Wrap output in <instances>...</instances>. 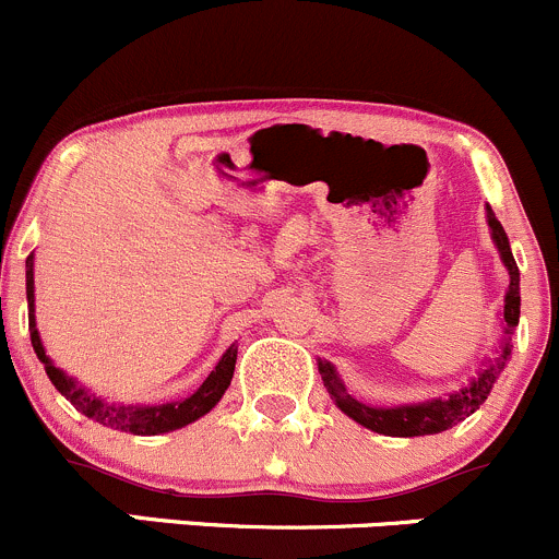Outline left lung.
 <instances>
[{"instance_id": "left-lung-1", "label": "left lung", "mask_w": 559, "mask_h": 559, "mask_svg": "<svg viewBox=\"0 0 559 559\" xmlns=\"http://www.w3.org/2000/svg\"><path fill=\"white\" fill-rule=\"evenodd\" d=\"M487 222L492 229V238L498 243L500 257H503L506 267H509L511 284L506 292V306H503V321L506 332L511 335L516 324H520V267L514 262V253H511L509 238H506L503 227L495 218L492 207H487ZM506 359H509V343L503 346V354L492 359L487 368L478 373V379L471 386L460 389V392L449 394V397L430 400V403L419 405H400V408H373V405H365L359 400H354L352 394H346L341 379L335 376L330 362H319V373L324 386L330 389V394L335 397L337 408L346 416H352L354 421H359L368 430L381 432V436H394V438H414V436H432V432H443L449 427H454L456 421H462L465 416H471L478 405L487 400V394L492 392L495 381H498L500 370L506 368Z\"/></svg>"}]
</instances>
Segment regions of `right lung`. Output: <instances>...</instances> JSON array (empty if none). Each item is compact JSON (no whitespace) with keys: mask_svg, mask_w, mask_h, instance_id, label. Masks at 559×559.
<instances>
[{"mask_svg":"<svg viewBox=\"0 0 559 559\" xmlns=\"http://www.w3.org/2000/svg\"><path fill=\"white\" fill-rule=\"evenodd\" d=\"M35 262H32V253L26 257V300H29V330H32V346L39 362L45 365V373H48L50 384L59 389L72 405H75L81 414H86L88 419L99 421V425L112 427V430L132 432V436H159V432L178 430V427L191 425L194 419L205 416L213 405L222 400V394L227 392L229 381L235 373V359H238V348H227V354L222 357V362L216 365L211 376L205 379V384L197 389L191 397L180 400V403H167V405H112L103 403L99 397H92L83 386H78L75 381L67 379L48 357H45V348L39 343L37 326H35V273H32Z\"/></svg>","mask_w":559,"mask_h":559,"instance_id":"1","label":"right lung"}]
</instances>
